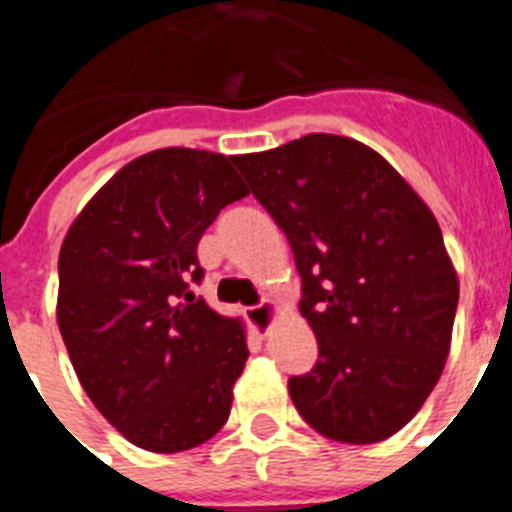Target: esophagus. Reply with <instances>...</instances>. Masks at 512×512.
<instances>
[{
    "label": "esophagus",
    "instance_id": "esophagus-1",
    "mask_svg": "<svg viewBox=\"0 0 512 512\" xmlns=\"http://www.w3.org/2000/svg\"><path fill=\"white\" fill-rule=\"evenodd\" d=\"M277 318H279V305L271 300L261 302V305H256L248 310V323H251V328L256 330L259 336H266V333L274 328Z\"/></svg>",
    "mask_w": 512,
    "mask_h": 512
}]
</instances>
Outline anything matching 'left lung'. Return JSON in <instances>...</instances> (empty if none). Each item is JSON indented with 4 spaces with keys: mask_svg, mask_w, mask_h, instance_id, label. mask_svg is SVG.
I'll return each instance as SVG.
<instances>
[{
    "mask_svg": "<svg viewBox=\"0 0 512 512\" xmlns=\"http://www.w3.org/2000/svg\"><path fill=\"white\" fill-rule=\"evenodd\" d=\"M287 235L318 364L289 379L310 428L377 443L413 420L451 348L459 277L436 215L400 171L346 135L235 156Z\"/></svg>",
    "mask_w": 512,
    "mask_h": 512,
    "instance_id": "1",
    "label": "left lung"
}]
</instances>
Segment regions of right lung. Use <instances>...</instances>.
<instances>
[{
	"label": "right lung",
	"instance_id": "right-lung-1",
	"mask_svg": "<svg viewBox=\"0 0 512 512\" xmlns=\"http://www.w3.org/2000/svg\"><path fill=\"white\" fill-rule=\"evenodd\" d=\"M233 164L200 148L143 153L99 187L63 238L58 330L94 408L138 449H194L233 408L246 323L187 287L202 279V233L248 194Z\"/></svg>",
	"mask_w": 512,
	"mask_h": 512
}]
</instances>
